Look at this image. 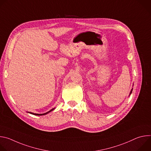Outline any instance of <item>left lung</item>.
Returning <instances> with one entry per match:
<instances>
[{
  "label": "left lung",
  "mask_w": 151,
  "mask_h": 151,
  "mask_svg": "<svg viewBox=\"0 0 151 151\" xmlns=\"http://www.w3.org/2000/svg\"><path fill=\"white\" fill-rule=\"evenodd\" d=\"M132 91H133V88L132 89V90H131V91H130V94H132Z\"/></svg>",
  "instance_id": "8db88e82"
}]
</instances>
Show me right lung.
Here are the masks:
<instances>
[{
  "label": "right lung",
  "instance_id": "obj_1",
  "mask_svg": "<svg viewBox=\"0 0 151 151\" xmlns=\"http://www.w3.org/2000/svg\"><path fill=\"white\" fill-rule=\"evenodd\" d=\"M54 109H55V108H53V109H52L51 110H50V111H48V112H47V113H45V114H34V113H32V112H28V113H29V114H33V115H38V116H39V115H46V114H48V113H50V112H51V111H52Z\"/></svg>",
  "mask_w": 151,
  "mask_h": 151
}]
</instances>
